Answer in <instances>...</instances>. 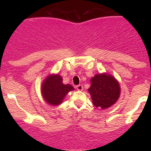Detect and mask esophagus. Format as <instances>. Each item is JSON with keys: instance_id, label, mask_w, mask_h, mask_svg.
<instances>
[{"instance_id": "1", "label": "esophagus", "mask_w": 151, "mask_h": 151, "mask_svg": "<svg viewBox=\"0 0 151 151\" xmlns=\"http://www.w3.org/2000/svg\"><path fill=\"white\" fill-rule=\"evenodd\" d=\"M76 88H77V89L79 90V91H82L83 90V86L81 85V84H79V85H77L76 86Z\"/></svg>"}]
</instances>
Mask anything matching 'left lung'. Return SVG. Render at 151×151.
I'll list each match as a JSON object with an SVG mask.
<instances>
[{"label": "left lung", "instance_id": "1", "mask_svg": "<svg viewBox=\"0 0 151 151\" xmlns=\"http://www.w3.org/2000/svg\"><path fill=\"white\" fill-rule=\"evenodd\" d=\"M91 86L88 91L91 95L93 104L100 109H106L113 106L121 94L120 84L111 74H97L90 79Z\"/></svg>", "mask_w": 151, "mask_h": 151}]
</instances>
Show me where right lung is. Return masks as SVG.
Segmentation results:
<instances>
[{
  "mask_svg": "<svg viewBox=\"0 0 151 151\" xmlns=\"http://www.w3.org/2000/svg\"><path fill=\"white\" fill-rule=\"evenodd\" d=\"M62 77L58 74L47 76L41 85V93L45 101L52 106H58L63 102L66 95L74 88L62 82Z\"/></svg>",
  "mask_w": 151,
  "mask_h": 151,
  "instance_id": "add662e5",
  "label": "right lung"
}]
</instances>
